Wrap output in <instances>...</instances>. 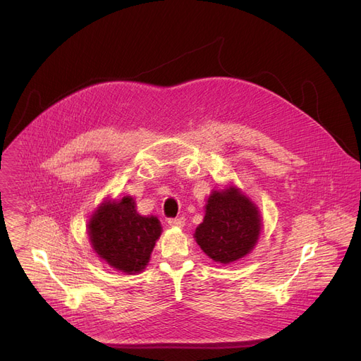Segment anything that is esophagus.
Instances as JSON below:
<instances>
[{
	"label": "esophagus",
	"mask_w": 361,
	"mask_h": 361,
	"mask_svg": "<svg viewBox=\"0 0 361 361\" xmlns=\"http://www.w3.org/2000/svg\"><path fill=\"white\" fill-rule=\"evenodd\" d=\"M184 218H171L168 219V225L173 226V228H181V226H184Z\"/></svg>",
	"instance_id": "esophagus-1"
}]
</instances>
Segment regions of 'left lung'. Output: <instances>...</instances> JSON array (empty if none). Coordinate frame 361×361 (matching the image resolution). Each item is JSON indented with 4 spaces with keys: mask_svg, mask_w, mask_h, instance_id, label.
<instances>
[{
    "mask_svg": "<svg viewBox=\"0 0 361 361\" xmlns=\"http://www.w3.org/2000/svg\"><path fill=\"white\" fill-rule=\"evenodd\" d=\"M262 216L257 204L234 184L212 190L204 216L195 231L199 247L218 263L228 264L247 256L259 241Z\"/></svg>",
    "mask_w": 361,
    "mask_h": 361,
    "instance_id": "obj_1",
    "label": "left lung"
}]
</instances>
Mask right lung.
I'll use <instances>...</instances> for the list:
<instances>
[{"instance_id":"obj_1","label":"right lung","mask_w":361,"mask_h":361,"mask_svg":"<svg viewBox=\"0 0 361 361\" xmlns=\"http://www.w3.org/2000/svg\"><path fill=\"white\" fill-rule=\"evenodd\" d=\"M161 234L159 219L154 215H140L131 196L105 197L87 221L93 252L111 268L127 275L146 269Z\"/></svg>"}]
</instances>
